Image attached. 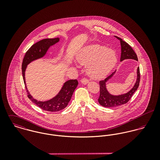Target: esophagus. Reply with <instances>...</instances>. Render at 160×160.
<instances>
[{"mask_svg":"<svg viewBox=\"0 0 160 160\" xmlns=\"http://www.w3.org/2000/svg\"><path fill=\"white\" fill-rule=\"evenodd\" d=\"M81 82L83 84H88V83L89 82V81H88L87 79H86V78H83V79H82L81 80Z\"/></svg>","mask_w":160,"mask_h":160,"instance_id":"obj_1","label":"esophagus"}]
</instances>
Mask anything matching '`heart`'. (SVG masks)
I'll use <instances>...</instances> for the list:
<instances>
[{
	"label": "heart",
	"instance_id": "b5f03b06",
	"mask_svg": "<svg viewBox=\"0 0 160 160\" xmlns=\"http://www.w3.org/2000/svg\"><path fill=\"white\" fill-rule=\"evenodd\" d=\"M77 62L87 67L88 75L94 79L105 78L114 68L117 57L114 50L99 44L86 46L76 55Z\"/></svg>",
	"mask_w": 160,
	"mask_h": 160
}]
</instances>
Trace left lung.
Here are the masks:
<instances>
[{
  "label": "left lung",
  "mask_w": 160,
  "mask_h": 160,
  "mask_svg": "<svg viewBox=\"0 0 160 160\" xmlns=\"http://www.w3.org/2000/svg\"><path fill=\"white\" fill-rule=\"evenodd\" d=\"M120 41L121 47V54L120 61L122 62L125 59H134L138 61L137 55L132 48V47L129 46L127 42L122 41V39L115 36ZM116 71H114L111 75L108 76L105 80L100 81L99 82L100 84V96L98 97V101L99 103L104 107L107 108L115 107L118 106H120L121 105L125 104L131 99L134 93L137 91V88L139 86L140 82V69L139 67L137 68V80L136 82L132 88V89L126 93L124 94L119 95H113L110 94L107 89L106 88V82L113 76Z\"/></svg>",
  "instance_id": "obj_1"
}]
</instances>
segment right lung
I'll use <instances>...</instances> for the list:
<instances>
[{
    "instance_id": "right-lung-1",
    "label": "right lung",
    "mask_w": 160,
    "mask_h": 160,
    "mask_svg": "<svg viewBox=\"0 0 160 160\" xmlns=\"http://www.w3.org/2000/svg\"><path fill=\"white\" fill-rule=\"evenodd\" d=\"M60 38L44 39L33 44L26 52L22 63V74L28 98L41 109L48 112H58L65 108L68 104L75 89L78 85L77 79H70L65 82L59 93L52 99L41 102L34 99L28 91L25 81V71L27 65L31 62L43 57L50 46L57 43Z\"/></svg>"
}]
</instances>
